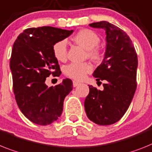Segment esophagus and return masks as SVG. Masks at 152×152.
Masks as SVG:
<instances>
[{
	"label": "esophagus",
	"instance_id": "1",
	"mask_svg": "<svg viewBox=\"0 0 152 152\" xmlns=\"http://www.w3.org/2000/svg\"><path fill=\"white\" fill-rule=\"evenodd\" d=\"M80 84V83H79V82H76V81H73V82H72V85H73L74 87H76V86H79Z\"/></svg>",
	"mask_w": 152,
	"mask_h": 152
}]
</instances>
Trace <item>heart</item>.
Returning <instances> with one entry per match:
<instances>
[{
	"label": "heart",
	"instance_id": "1",
	"mask_svg": "<svg viewBox=\"0 0 152 152\" xmlns=\"http://www.w3.org/2000/svg\"><path fill=\"white\" fill-rule=\"evenodd\" d=\"M73 41L86 49V56L92 60L98 61L101 58V52L98 48L100 39L97 34L90 29H83L76 33L72 38ZM52 53L57 60L65 62L67 58V42L66 39H60L52 45ZM93 66L90 62L81 63L71 62L64 67V73L72 80H84L88 73L92 72Z\"/></svg>",
	"mask_w": 152,
	"mask_h": 152
}]
</instances>
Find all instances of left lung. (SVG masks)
Returning a JSON list of instances; mask_svg holds the SVG:
<instances>
[{"label":"left lung","mask_w":152,"mask_h":152,"mask_svg":"<svg viewBox=\"0 0 152 152\" xmlns=\"http://www.w3.org/2000/svg\"><path fill=\"white\" fill-rule=\"evenodd\" d=\"M90 26L106 31L104 58L93 74L97 83L105 80L106 83L103 90L89 86L84 107L90 121L99 125H110L121 119L134 95L137 52L129 36L118 27L107 21L92 23Z\"/></svg>","instance_id":"8db88e82"}]
</instances>
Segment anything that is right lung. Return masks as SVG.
Segmentation results:
<instances>
[{
  "label": "right lung",
  "mask_w": 152,
  "mask_h": 152,
  "mask_svg": "<svg viewBox=\"0 0 152 152\" xmlns=\"http://www.w3.org/2000/svg\"><path fill=\"white\" fill-rule=\"evenodd\" d=\"M72 32L49 26L30 28L20 34L13 45L10 68L15 100L23 114L36 124L56 121L62 114L65 97L72 90L69 79L51 87L45 83L50 75L61 74L52 45Z\"/></svg>",
  "instance_id": "1"
}]
</instances>
